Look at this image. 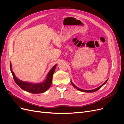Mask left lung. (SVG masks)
Here are the masks:
<instances>
[{"instance_id":"1","label":"left lung","mask_w":124,"mask_h":124,"mask_svg":"<svg viewBox=\"0 0 124 124\" xmlns=\"http://www.w3.org/2000/svg\"><path fill=\"white\" fill-rule=\"evenodd\" d=\"M108 80H106V81L104 83H103L102 85H100V86H99L98 87H97V88H95V89H92V90H84V89H81V88H78V87H77V86L75 85L72 83V82L71 81V84H72V85L73 86V87H74L76 88L78 90V91H81V92H86V93H93V92H96V91H98V90H99V89L101 87H102V86H103L105 84H106V83H107V81H108Z\"/></svg>"}]
</instances>
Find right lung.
<instances>
[{
    "label": "right lung",
    "instance_id": "1",
    "mask_svg": "<svg viewBox=\"0 0 124 124\" xmlns=\"http://www.w3.org/2000/svg\"><path fill=\"white\" fill-rule=\"evenodd\" d=\"M56 66H57V65H55L53 67V68L48 72L45 81L40 83H31V82L23 81L18 79L12 70V64H11V62L10 70L11 73L12 74L14 81L16 82V84L18 86H20L22 89L32 93H40L46 92L50 87L52 83V78H53V76Z\"/></svg>",
    "mask_w": 124,
    "mask_h": 124
}]
</instances>
